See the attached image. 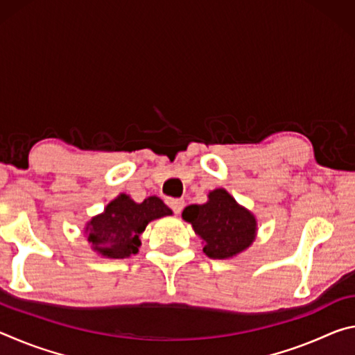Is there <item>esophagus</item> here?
<instances>
[{
  "label": "esophagus",
  "instance_id": "1",
  "mask_svg": "<svg viewBox=\"0 0 355 355\" xmlns=\"http://www.w3.org/2000/svg\"><path fill=\"white\" fill-rule=\"evenodd\" d=\"M167 205L172 208V211L178 214L182 213V209L184 207V200L183 199H167Z\"/></svg>",
  "mask_w": 355,
  "mask_h": 355
}]
</instances>
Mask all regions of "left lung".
Instances as JSON below:
<instances>
[{"mask_svg":"<svg viewBox=\"0 0 355 355\" xmlns=\"http://www.w3.org/2000/svg\"><path fill=\"white\" fill-rule=\"evenodd\" d=\"M182 216L205 243L203 252L214 260L241 254L257 235L255 216L222 188L209 192L203 205L186 207Z\"/></svg>","mask_w":355,"mask_h":355,"instance_id":"8db88e82","label":"left lung"}]
</instances>
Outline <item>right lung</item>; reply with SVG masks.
I'll return each mask as SVG.
<instances>
[{"mask_svg":"<svg viewBox=\"0 0 355 355\" xmlns=\"http://www.w3.org/2000/svg\"><path fill=\"white\" fill-rule=\"evenodd\" d=\"M172 209L152 196L136 203L127 194L110 202L105 211L95 216L86 225V239L91 248L106 258H128L137 254L141 233L148 222L171 216Z\"/></svg>","mask_w":355,"mask_h":355,"instance_id":"1","label":"right lung"}]
</instances>
